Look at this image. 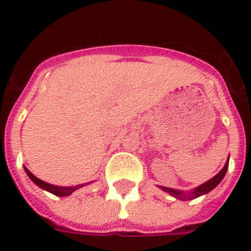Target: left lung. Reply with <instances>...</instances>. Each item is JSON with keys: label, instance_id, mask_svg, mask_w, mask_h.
I'll list each match as a JSON object with an SVG mask.
<instances>
[{"label": "left lung", "instance_id": "obj_1", "mask_svg": "<svg viewBox=\"0 0 251 251\" xmlns=\"http://www.w3.org/2000/svg\"><path fill=\"white\" fill-rule=\"evenodd\" d=\"M227 167H229V161L226 162L223 170H221L220 172L216 175V176H214L211 179L206 181L205 183L200 185L199 187L195 188L194 191H190L188 194H186V192H183V191H179V190H174V188H168V187H161V188L163 190V191L167 192V194H170L171 196L176 197V199H178V200H181V201L192 200V199H196V197L202 196V195L207 194V192H210L211 190H214V188L216 187V186L219 185L221 181H223L224 177H225Z\"/></svg>", "mask_w": 251, "mask_h": 251}]
</instances>
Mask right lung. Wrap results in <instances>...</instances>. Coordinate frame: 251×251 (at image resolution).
<instances>
[{"instance_id":"obj_1","label":"right lung","mask_w":251,"mask_h":251,"mask_svg":"<svg viewBox=\"0 0 251 251\" xmlns=\"http://www.w3.org/2000/svg\"><path fill=\"white\" fill-rule=\"evenodd\" d=\"M25 171H26V174H27V176L31 178V181H32L34 183H36L39 187L44 188V190H46V191L51 192V194H54V195H56V196H60V197L69 196V195H72L73 192L75 191V190H77V188H80V187H83V186L88 185V183H81V185L72 186V187H61V186H54V185H51V183L44 182V181H41L40 178H37V177L31 174L30 171H28L26 167H25Z\"/></svg>"}]
</instances>
